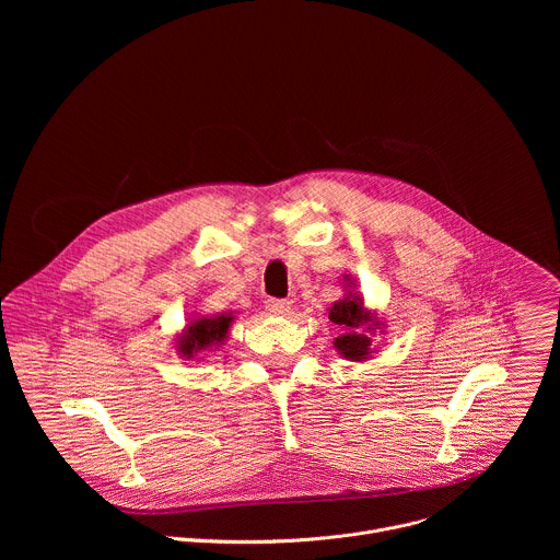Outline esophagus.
Here are the masks:
<instances>
[{"instance_id":"34e87169","label":"esophagus","mask_w":560,"mask_h":560,"mask_svg":"<svg viewBox=\"0 0 560 560\" xmlns=\"http://www.w3.org/2000/svg\"><path fill=\"white\" fill-rule=\"evenodd\" d=\"M266 310L272 314H285L290 310V301L285 299H268L266 301Z\"/></svg>"}]
</instances>
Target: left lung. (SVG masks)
Wrapping results in <instances>:
<instances>
[{
	"label": "left lung",
	"mask_w": 560,
	"mask_h": 560,
	"mask_svg": "<svg viewBox=\"0 0 560 560\" xmlns=\"http://www.w3.org/2000/svg\"><path fill=\"white\" fill-rule=\"evenodd\" d=\"M368 312L365 307L361 305L359 299H343V301H337L335 307L330 310V322H335L337 326H346V328H359L361 324L368 322ZM335 346L339 348V352L346 357V359H354V361H361L370 354V339L365 335H359V332H348L343 337H339L335 341Z\"/></svg>",
	"instance_id": "8db88e82"
}]
</instances>
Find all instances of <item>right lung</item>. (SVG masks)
Here are the masks:
<instances>
[{
	"mask_svg": "<svg viewBox=\"0 0 560 560\" xmlns=\"http://www.w3.org/2000/svg\"><path fill=\"white\" fill-rule=\"evenodd\" d=\"M232 324V316H212V318H197L190 324L186 337L179 341V352L190 357L192 352L208 350L214 343H221L228 335V328Z\"/></svg>",
	"mask_w": 560,
	"mask_h": 560,
	"instance_id": "1",
	"label": "right lung"
}]
</instances>
